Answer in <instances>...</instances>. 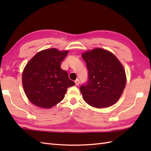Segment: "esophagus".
Here are the masks:
<instances>
[{
  "mask_svg": "<svg viewBox=\"0 0 151 151\" xmlns=\"http://www.w3.org/2000/svg\"><path fill=\"white\" fill-rule=\"evenodd\" d=\"M75 82L76 86H78L80 84V80L79 79H76V81H75Z\"/></svg>",
  "mask_w": 151,
  "mask_h": 151,
  "instance_id": "1",
  "label": "esophagus"
}]
</instances>
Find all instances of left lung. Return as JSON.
Segmentation results:
<instances>
[{
    "label": "left lung",
    "mask_w": 151,
    "mask_h": 151,
    "mask_svg": "<svg viewBox=\"0 0 151 151\" xmlns=\"http://www.w3.org/2000/svg\"><path fill=\"white\" fill-rule=\"evenodd\" d=\"M88 70L86 84L80 87L86 103L101 108L113 105L120 98L126 85V74L114 54L95 49L82 54Z\"/></svg>",
    "instance_id": "1"
}]
</instances>
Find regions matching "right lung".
Here are the masks:
<instances>
[{
    "instance_id": "right-lung-1",
    "label": "right lung",
    "mask_w": 151,
    "mask_h": 151,
    "mask_svg": "<svg viewBox=\"0 0 151 151\" xmlns=\"http://www.w3.org/2000/svg\"><path fill=\"white\" fill-rule=\"evenodd\" d=\"M68 51L43 50L28 62L22 73V86L29 101L34 105L50 108L61 102L67 89L75 84L68 73L60 67Z\"/></svg>"
}]
</instances>
